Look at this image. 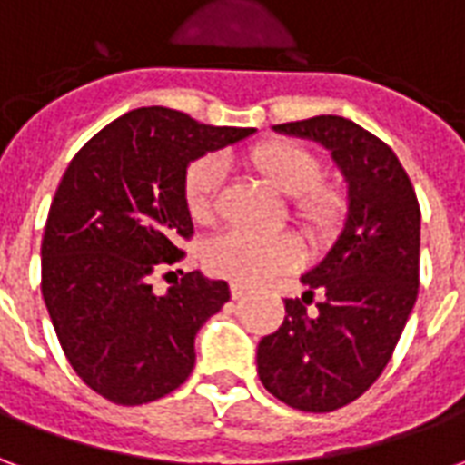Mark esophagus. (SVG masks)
I'll return each instance as SVG.
<instances>
[{"mask_svg":"<svg viewBox=\"0 0 465 465\" xmlns=\"http://www.w3.org/2000/svg\"><path fill=\"white\" fill-rule=\"evenodd\" d=\"M243 293H249V286H243V283H232V299H242Z\"/></svg>","mask_w":465,"mask_h":465,"instance_id":"obj_1","label":"esophagus"}]
</instances>
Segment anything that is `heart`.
<instances>
[{
    "label": "heart",
    "mask_w": 465,
    "mask_h": 465,
    "mask_svg": "<svg viewBox=\"0 0 465 465\" xmlns=\"http://www.w3.org/2000/svg\"><path fill=\"white\" fill-rule=\"evenodd\" d=\"M246 163L263 182L289 199V213L313 243H326L341 233L349 219V193L341 183L322 179V159L292 139H269L246 153ZM222 163L202 156L183 176V203L199 226L216 219V196L222 189ZM302 259V246L289 233L249 236L222 233L203 246V269L236 283H256L286 272Z\"/></svg>",
    "instance_id": "1"
}]
</instances>
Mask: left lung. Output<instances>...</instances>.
<instances>
[{"label":"left lung","mask_w":465,"mask_h":465,"mask_svg":"<svg viewBox=\"0 0 465 465\" xmlns=\"http://www.w3.org/2000/svg\"><path fill=\"white\" fill-rule=\"evenodd\" d=\"M273 129L326 146L349 183L341 236L303 273V296L283 302L286 319L256 351L263 389L292 409L329 413L369 391L409 322L419 296V199L389 143L351 119L323 114Z\"/></svg>","instance_id":"obj_1"}]
</instances>
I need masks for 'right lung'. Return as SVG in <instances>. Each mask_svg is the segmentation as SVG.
Returning <instances> with one entry per match:
<instances>
[{
    "label": "right lung",
    "instance_id": "add662e5",
    "mask_svg": "<svg viewBox=\"0 0 465 465\" xmlns=\"http://www.w3.org/2000/svg\"><path fill=\"white\" fill-rule=\"evenodd\" d=\"M253 132L142 106L66 166L42 239V296L72 369L106 401L142 406L189 379L196 331L232 299L229 283L192 272L156 293L152 276L193 233L189 162Z\"/></svg>",
    "mask_w": 465,
    "mask_h": 465
}]
</instances>
